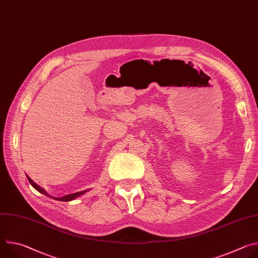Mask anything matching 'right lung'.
I'll return each instance as SVG.
<instances>
[{"label": "right lung", "instance_id": "add662e5", "mask_svg": "<svg viewBox=\"0 0 258 258\" xmlns=\"http://www.w3.org/2000/svg\"><path fill=\"white\" fill-rule=\"evenodd\" d=\"M27 176V178H28V180H29V182H30V185L35 189V190H38L40 193H42V194H44V195H46V196H48V197H51V198H53V199H55V200H59V201H71V200H73V199H76V198H78V197H80L81 195H83V194H85L86 192H88L90 189H88V190H85V191H81V192H78V193H73V194H69V195H65V196H63V197H52V196H50L42 187H40L39 185H36V183L28 176V175H26Z\"/></svg>", "mask_w": 258, "mask_h": 258}]
</instances>
